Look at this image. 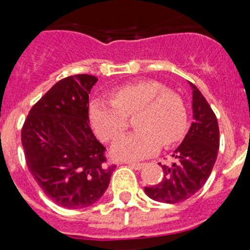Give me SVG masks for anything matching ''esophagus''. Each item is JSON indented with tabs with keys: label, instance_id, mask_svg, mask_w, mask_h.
Here are the masks:
<instances>
[{
	"label": "esophagus",
	"instance_id": "1",
	"mask_svg": "<svg viewBox=\"0 0 250 250\" xmlns=\"http://www.w3.org/2000/svg\"><path fill=\"white\" fill-rule=\"evenodd\" d=\"M128 165H129V167H132L133 169H135V170H140L141 168L144 167V163H137V162H129L128 163Z\"/></svg>",
	"mask_w": 250,
	"mask_h": 250
}]
</instances>
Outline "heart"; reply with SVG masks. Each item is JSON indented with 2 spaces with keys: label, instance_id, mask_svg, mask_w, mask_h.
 <instances>
[{
  "label": "heart",
  "instance_id": "obj_1",
  "mask_svg": "<svg viewBox=\"0 0 250 250\" xmlns=\"http://www.w3.org/2000/svg\"><path fill=\"white\" fill-rule=\"evenodd\" d=\"M139 111L135 127L139 130L118 138L111 146L117 160L138 161L158 152L184 137L188 112L183 99L157 81H137L116 88L112 100L90 103L89 121L103 140L117 138L127 127V116Z\"/></svg>",
  "mask_w": 250,
  "mask_h": 250
}]
</instances>
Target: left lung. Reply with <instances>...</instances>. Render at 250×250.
<instances>
[{"label":"left lung","instance_id":"obj_1","mask_svg":"<svg viewBox=\"0 0 250 250\" xmlns=\"http://www.w3.org/2000/svg\"><path fill=\"white\" fill-rule=\"evenodd\" d=\"M188 84L192 89L193 122L174 150L172 166H162V180L145 188L146 195L157 202L178 203L195 195L210 175L218 156L220 135L215 113L198 88Z\"/></svg>","mask_w":250,"mask_h":250}]
</instances>
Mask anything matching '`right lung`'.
Returning a JSON list of instances; mask_svg holds the SVG:
<instances>
[{
	"label": "right lung",
	"mask_w": 250,
	"mask_h": 250,
	"mask_svg": "<svg viewBox=\"0 0 250 250\" xmlns=\"http://www.w3.org/2000/svg\"><path fill=\"white\" fill-rule=\"evenodd\" d=\"M98 78L60 80L30 110L21 130L27 167L48 197L69 209L102 198L115 166L105 167V147L89 125V93Z\"/></svg>",
	"instance_id": "1"
}]
</instances>
